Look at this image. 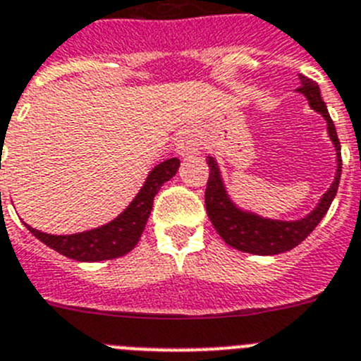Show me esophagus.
Listing matches in <instances>:
<instances>
[{
  "label": "esophagus",
  "mask_w": 361,
  "mask_h": 361,
  "mask_svg": "<svg viewBox=\"0 0 361 361\" xmlns=\"http://www.w3.org/2000/svg\"><path fill=\"white\" fill-rule=\"evenodd\" d=\"M200 142L192 131H181L176 138V152L181 158H192L197 154Z\"/></svg>",
  "instance_id": "34e87169"
}]
</instances>
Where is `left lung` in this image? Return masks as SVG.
<instances>
[{"label": "left lung", "mask_w": 361, "mask_h": 361, "mask_svg": "<svg viewBox=\"0 0 361 361\" xmlns=\"http://www.w3.org/2000/svg\"><path fill=\"white\" fill-rule=\"evenodd\" d=\"M300 79V87L297 92L304 93L306 99L310 100V106L326 118L327 133L331 136V142L336 149V176H334L333 185L329 187L326 194L322 196L317 209L306 216L304 219L298 221H275L266 219V217L257 216V214L245 212L237 209L232 200L226 194V188L221 180L219 167L216 160L209 157V181H207V190H204V204H207V214L212 221L214 228L219 233L221 239L232 248L239 252L255 253V255H277L282 252H290L297 245H300L322 221L333 203L336 190H338L340 174H342V152H340V140L334 129L333 120H331L329 111L326 104L320 97V90L314 80L307 79L304 75H298Z\"/></svg>", "instance_id": "1"}]
</instances>
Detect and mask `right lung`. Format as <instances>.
<instances>
[{"label":"right lung","instance_id":"right-lung-1","mask_svg":"<svg viewBox=\"0 0 361 361\" xmlns=\"http://www.w3.org/2000/svg\"><path fill=\"white\" fill-rule=\"evenodd\" d=\"M178 167H180L178 158H169V160L158 164L149 173L144 187L136 194L131 204L108 225L87 230V232L71 233V235H51V233L39 232L28 225L27 228L37 237L39 241L73 261L97 262L122 257L140 241V235L152 210L154 196L158 194L161 185L176 174Z\"/></svg>","mask_w":361,"mask_h":361}]
</instances>
